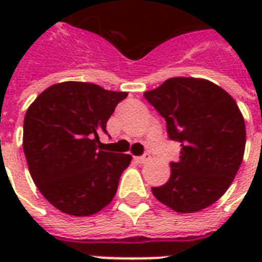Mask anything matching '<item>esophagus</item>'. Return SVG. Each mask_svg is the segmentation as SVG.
Listing matches in <instances>:
<instances>
[{
	"label": "esophagus",
	"mask_w": 262,
	"mask_h": 262,
	"mask_svg": "<svg viewBox=\"0 0 262 262\" xmlns=\"http://www.w3.org/2000/svg\"><path fill=\"white\" fill-rule=\"evenodd\" d=\"M136 160V163H139V164H144V163H147L148 160H149V156L148 155H143V156H136L135 158Z\"/></svg>",
	"instance_id": "esophagus-1"
}]
</instances>
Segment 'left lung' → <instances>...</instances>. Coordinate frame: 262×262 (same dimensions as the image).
I'll return each mask as SVG.
<instances>
[{
  "mask_svg": "<svg viewBox=\"0 0 262 262\" xmlns=\"http://www.w3.org/2000/svg\"><path fill=\"white\" fill-rule=\"evenodd\" d=\"M181 143L164 185L152 187L160 203L179 213L209 207L226 193L244 159L246 129L239 107L223 88L204 79L172 77L144 92Z\"/></svg>",
  "mask_w": 262,
  "mask_h": 262,
  "instance_id": "8db88e82",
  "label": "left lung"
}]
</instances>
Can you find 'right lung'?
Segmentation results:
<instances>
[{
	"label": "right lung",
	"instance_id": "obj_1",
	"mask_svg": "<svg viewBox=\"0 0 262 262\" xmlns=\"http://www.w3.org/2000/svg\"><path fill=\"white\" fill-rule=\"evenodd\" d=\"M126 92L63 81L45 90L28 107L23 148L35 185L63 213L90 216L114 199L132 156L107 152L99 133Z\"/></svg>",
	"mask_w": 262,
	"mask_h": 262
}]
</instances>
